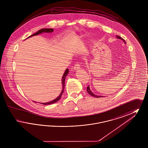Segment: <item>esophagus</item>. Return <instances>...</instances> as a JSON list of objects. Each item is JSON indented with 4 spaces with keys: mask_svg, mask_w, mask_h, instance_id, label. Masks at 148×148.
Wrapping results in <instances>:
<instances>
[{
    "mask_svg": "<svg viewBox=\"0 0 148 148\" xmlns=\"http://www.w3.org/2000/svg\"><path fill=\"white\" fill-rule=\"evenodd\" d=\"M80 64L77 63L75 64V65H74V71H77V70H79V69H80Z\"/></svg>",
    "mask_w": 148,
    "mask_h": 148,
    "instance_id": "34e87169",
    "label": "esophagus"
}]
</instances>
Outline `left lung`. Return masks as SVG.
<instances>
[{"label": "left lung", "mask_w": 148, "mask_h": 148, "mask_svg": "<svg viewBox=\"0 0 148 148\" xmlns=\"http://www.w3.org/2000/svg\"><path fill=\"white\" fill-rule=\"evenodd\" d=\"M116 38H118V39H121V40H122L125 44H126V42H125V41L121 38V37H120L119 36H118V35H116ZM86 91L87 92L90 94V95H91L92 96V97H95V98H101V97H104V96H100V95H96V94H94L90 90V88H89V86H88V87H87V90H86Z\"/></svg>", "instance_id": "8db88e82"}]
</instances>
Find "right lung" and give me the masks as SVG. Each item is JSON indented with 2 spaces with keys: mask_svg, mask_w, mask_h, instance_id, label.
Masks as SVG:
<instances>
[{
  "mask_svg": "<svg viewBox=\"0 0 148 148\" xmlns=\"http://www.w3.org/2000/svg\"><path fill=\"white\" fill-rule=\"evenodd\" d=\"M53 30H54L53 29H41L40 30H39V31H38L36 33L33 34V35L29 36L27 38H30V37H32V36H34V35H39V34H42V33H51V32H53ZM68 73H69V69H66L65 70V72H64V73L63 75L62 79V88H63V89H62V90L61 93L60 94V95H59L56 99H55L54 100H52V101H51L47 102V103H40L41 104H42L43 105H49V104H54V103L57 102L61 98L62 95V94H63V92L64 90V87H65V78H66V75H68ZM34 102H35V101H34Z\"/></svg>",
  "mask_w": 148,
  "mask_h": 148,
  "instance_id": "obj_1",
  "label": "right lung"
}]
</instances>
